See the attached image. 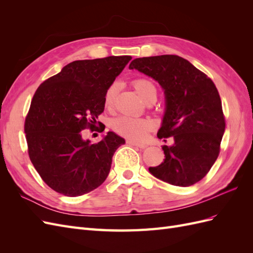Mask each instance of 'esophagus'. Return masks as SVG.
I'll list each match as a JSON object with an SVG mask.
<instances>
[{
	"mask_svg": "<svg viewBox=\"0 0 253 253\" xmlns=\"http://www.w3.org/2000/svg\"><path fill=\"white\" fill-rule=\"evenodd\" d=\"M126 142H127L128 144L134 145V147H138V148H140V149H144V148H147V145H145V144H143V143H138V142L133 141V140H127Z\"/></svg>",
	"mask_w": 253,
	"mask_h": 253,
	"instance_id": "obj_1",
	"label": "esophagus"
}]
</instances>
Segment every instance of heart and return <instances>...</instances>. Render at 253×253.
<instances>
[{
  "mask_svg": "<svg viewBox=\"0 0 253 253\" xmlns=\"http://www.w3.org/2000/svg\"><path fill=\"white\" fill-rule=\"evenodd\" d=\"M132 85L135 90L144 101H149L151 99H156L157 89L155 84L147 78H137L133 80ZM117 86L116 84H112L105 90L103 102L106 108H111L114 103L115 95H116ZM112 128L120 136L126 137L128 139L139 141L145 138L148 132L152 128L153 124L143 118H136L129 116H120L115 118L112 124Z\"/></svg>",
  "mask_w": 253,
  "mask_h": 253,
  "instance_id": "obj_1",
  "label": "heart"
}]
</instances>
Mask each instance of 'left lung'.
<instances>
[{
    "instance_id": "8db88e82",
    "label": "left lung",
    "mask_w": 253,
    "mask_h": 253,
    "mask_svg": "<svg viewBox=\"0 0 253 253\" xmlns=\"http://www.w3.org/2000/svg\"><path fill=\"white\" fill-rule=\"evenodd\" d=\"M128 68L150 76L165 89L166 113L157 136L173 137L174 144L163 145L164 163L149 171L173 186L194 185L215 163L225 132L215 84L188 60L175 55L137 58Z\"/></svg>"
}]
</instances>
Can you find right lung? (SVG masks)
Segmentation results:
<instances>
[{
    "label": "right lung",
    "mask_w": 253,
    "mask_h": 253,
    "mask_svg": "<svg viewBox=\"0 0 253 253\" xmlns=\"http://www.w3.org/2000/svg\"><path fill=\"white\" fill-rule=\"evenodd\" d=\"M131 59L74 61L37 88L24 124L27 152L43 181L56 192L80 196L108 177L112 157L125 139L109 132L91 144L80 132L100 126L97 118L104 110L105 90Z\"/></svg>",
    "instance_id": "1"
}]
</instances>
